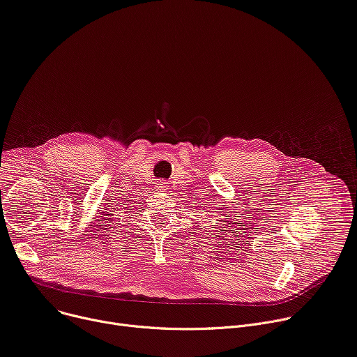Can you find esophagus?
<instances>
[{
    "mask_svg": "<svg viewBox=\"0 0 357 357\" xmlns=\"http://www.w3.org/2000/svg\"><path fill=\"white\" fill-rule=\"evenodd\" d=\"M165 184H166V183H165V181H162V183H158V185H157V187H160V188H162V187H166Z\"/></svg>",
    "mask_w": 357,
    "mask_h": 357,
    "instance_id": "obj_1",
    "label": "esophagus"
}]
</instances>
